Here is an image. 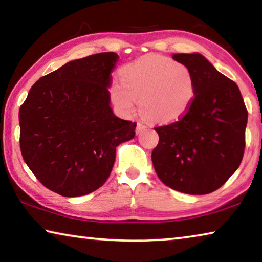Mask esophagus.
Instances as JSON below:
<instances>
[{
	"instance_id": "34e87169",
	"label": "esophagus",
	"mask_w": 262,
	"mask_h": 262,
	"mask_svg": "<svg viewBox=\"0 0 262 262\" xmlns=\"http://www.w3.org/2000/svg\"><path fill=\"white\" fill-rule=\"evenodd\" d=\"M147 129V126L144 125V123L142 122H137V126H136V133L137 134H140V133H142L143 130Z\"/></svg>"
}]
</instances>
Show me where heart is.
Segmentation results:
<instances>
[{"instance_id": "b5f03b06", "label": "heart", "mask_w": 262, "mask_h": 262, "mask_svg": "<svg viewBox=\"0 0 262 262\" xmlns=\"http://www.w3.org/2000/svg\"><path fill=\"white\" fill-rule=\"evenodd\" d=\"M121 82L110 86V98L126 114L135 112L137 100L150 120L170 123L188 112L196 94L188 67L171 57L149 54L120 70Z\"/></svg>"}]
</instances>
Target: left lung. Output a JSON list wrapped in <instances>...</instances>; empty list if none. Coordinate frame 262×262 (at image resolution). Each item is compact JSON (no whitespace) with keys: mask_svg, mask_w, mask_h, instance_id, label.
I'll list each match as a JSON object with an SVG mask.
<instances>
[{"mask_svg":"<svg viewBox=\"0 0 262 262\" xmlns=\"http://www.w3.org/2000/svg\"><path fill=\"white\" fill-rule=\"evenodd\" d=\"M172 59L190 69L196 94L183 118L155 127L159 141L151 159L158 178L186 194L219 189L242 163L247 110L236 83L199 53Z\"/></svg>","mask_w":262,"mask_h":262,"instance_id":"8db88e82","label":"left lung"}]
</instances>
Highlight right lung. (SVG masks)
Returning <instances> with one entry per match:
<instances>
[{
	"instance_id": "1",
	"label": "right lung",
	"mask_w": 262,
	"mask_h": 262,
	"mask_svg": "<svg viewBox=\"0 0 262 262\" xmlns=\"http://www.w3.org/2000/svg\"><path fill=\"white\" fill-rule=\"evenodd\" d=\"M114 52L70 61L35 82L19 108V145L40 183L62 196H82L105 184L115 148L135 136L136 122L110 107Z\"/></svg>"
}]
</instances>
